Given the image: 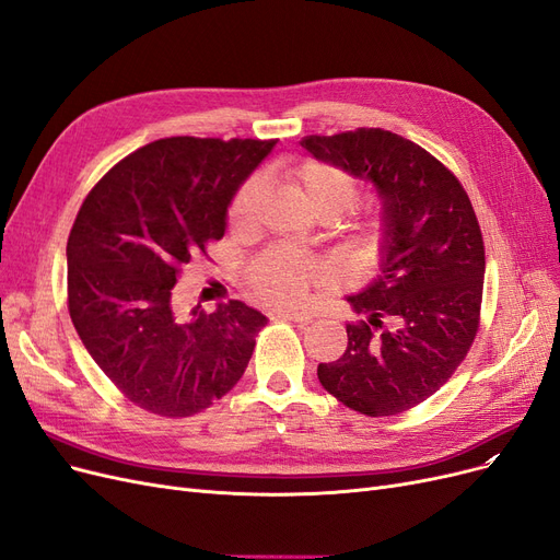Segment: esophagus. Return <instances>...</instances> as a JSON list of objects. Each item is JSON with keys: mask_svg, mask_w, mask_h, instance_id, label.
Returning a JSON list of instances; mask_svg holds the SVG:
<instances>
[{"mask_svg": "<svg viewBox=\"0 0 560 560\" xmlns=\"http://www.w3.org/2000/svg\"><path fill=\"white\" fill-rule=\"evenodd\" d=\"M269 316H272L275 320H277V318H283V320H295V323H300V325H308V323L314 320V316H312V314H306V312H281V308H279V312H272Z\"/></svg>", "mask_w": 560, "mask_h": 560, "instance_id": "obj_1", "label": "esophagus"}]
</instances>
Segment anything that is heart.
Segmentation results:
<instances>
[{
    "mask_svg": "<svg viewBox=\"0 0 560 560\" xmlns=\"http://www.w3.org/2000/svg\"><path fill=\"white\" fill-rule=\"evenodd\" d=\"M293 186L308 210L346 212L358 198V182L337 165L320 161H304L291 171ZM262 177L248 179L231 205V223L246 228L254 221L256 207L262 196ZM327 281V267L312 258H302L288 252H272L262 256L248 272V288L265 304L291 306L302 302L314 285Z\"/></svg>",
    "mask_w": 560,
    "mask_h": 560,
    "instance_id": "obj_1",
    "label": "heart"
}]
</instances>
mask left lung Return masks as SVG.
Listing matches in <instances>:
<instances>
[{"label":"left lung","instance_id":"obj_1","mask_svg":"<svg viewBox=\"0 0 560 560\" xmlns=\"http://www.w3.org/2000/svg\"><path fill=\"white\" fill-rule=\"evenodd\" d=\"M302 148L374 186L378 277L346 295L364 320L318 364L320 385L369 418L397 416L441 389L478 332L485 246L459 179L420 144L383 129L306 136Z\"/></svg>","mask_w":560,"mask_h":560}]
</instances>
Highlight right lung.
<instances>
[{
    "label": "right lung",
    "mask_w": 560,
    "mask_h": 560,
    "mask_svg": "<svg viewBox=\"0 0 560 560\" xmlns=\"http://www.w3.org/2000/svg\"><path fill=\"white\" fill-rule=\"evenodd\" d=\"M277 140L163 138L82 202L67 244L69 314L92 360L136 406L186 418L242 378L267 318L240 300L179 314V269L221 240L240 186Z\"/></svg>",
    "instance_id": "add662e5"
}]
</instances>
